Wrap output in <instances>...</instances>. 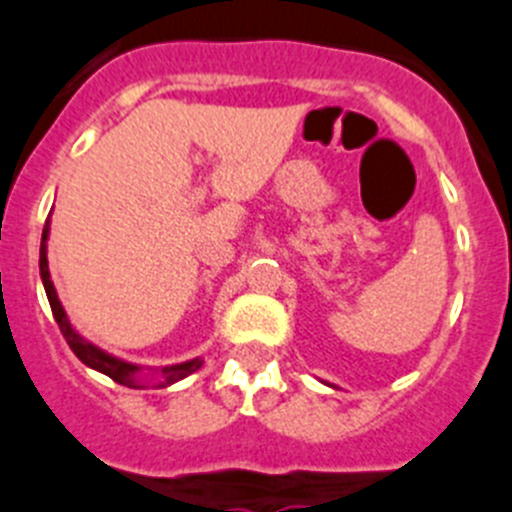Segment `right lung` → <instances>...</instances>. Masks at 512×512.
<instances>
[{"label": "right lung", "instance_id": "add662e5", "mask_svg": "<svg viewBox=\"0 0 512 512\" xmlns=\"http://www.w3.org/2000/svg\"><path fill=\"white\" fill-rule=\"evenodd\" d=\"M46 239H48V221H46V229H43V239H41V278H43V288H46L48 304H51L53 319H56V324H59L61 335H64L66 342H69V348L74 350V355H77V358L84 363V366H90V368H95V371L105 373V376H110V379H113L115 384L131 386V389H141V386H144L146 381H141V376H139L141 368L139 366H133V363H126V361H118V358L108 355V353H105V350L95 348L92 342L84 340V337L79 335V332L74 330V327H71V324H69V317H66L64 306H61L59 296H56V288H53L51 273H48ZM201 366H203L201 358H193V361L177 363V366L159 368L157 386L175 384V381L185 379V376L195 373Z\"/></svg>", "mask_w": 512, "mask_h": 512}]
</instances>
